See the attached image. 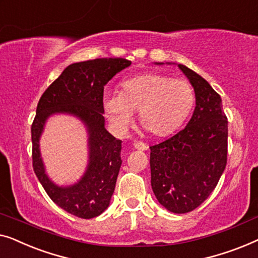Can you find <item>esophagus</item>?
I'll return each instance as SVG.
<instances>
[{"mask_svg":"<svg viewBox=\"0 0 258 258\" xmlns=\"http://www.w3.org/2000/svg\"><path fill=\"white\" fill-rule=\"evenodd\" d=\"M133 147L136 148V150H138V151H146L147 150V145L146 144H144V143H141V141H136V143L133 144Z\"/></svg>","mask_w":258,"mask_h":258,"instance_id":"obj_1","label":"esophagus"}]
</instances>
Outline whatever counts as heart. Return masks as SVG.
Masks as SVG:
<instances>
[{"instance_id":"b5f03b06","label":"heart","mask_w":258,"mask_h":258,"mask_svg":"<svg viewBox=\"0 0 258 258\" xmlns=\"http://www.w3.org/2000/svg\"><path fill=\"white\" fill-rule=\"evenodd\" d=\"M195 103L193 86L182 79L160 74H143L125 79L120 93L104 97V108L115 126L125 128L134 112L147 133L165 137L183 124Z\"/></svg>"}]
</instances>
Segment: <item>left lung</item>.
Here are the masks:
<instances>
[{"label":"left lung","instance_id":"left-lung-1","mask_svg":"<svg viewBox=\"0 0 258 258\" xmlns=\"http://www.w3.org/2000/svg\"><path fill=\"white\" fill-rule=\"evenodd\" d=\"M177 68L194 89L193 115L182 131L150 147V164L159 203L169 212L184 214L209 197L226 168L228 120L222 99L209 83L182 64Z\"/></svg>","mask_w":258,"mask_h":258}]
</instances>
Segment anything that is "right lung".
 Listing matches in <instances>:
<instances>
[{"label": "right lung", "instance_id": "add662e5", "mask_svg": "<svg viewBox=\"0 0 258 258\" xmlns=\"http://www.w3.org/2000/svg\"><path fill=\"white\" fill-rule=\"evenodd\" d=\"M124 58H97L64 69L38 101L31 126L32 166L46 194L58 207L82 219L100 215L110 206L121 166V140L105 128L104 86L118 72L128 68ZM53 114L78 117L88 132L89 160L77 183L59 186L46 174L39 139L46 120Z\"/></svg>", "mask_w": 258, "mask_h": 258}]
</instances>
